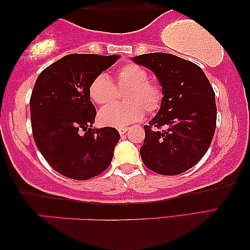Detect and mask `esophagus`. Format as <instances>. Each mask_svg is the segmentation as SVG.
<instances>
[{
	"instance_id": "34e87169",
	"label": "esophagus",
	"mask_w": 250,
	"mask_h": 250,
	"mask_svg": "<svg viewBox=\"0 0 250 250\" xmlns=\"http://www.w3.org/2000/svg\"><path fill=\"white\" fill-rule=\"evenodd\" d=\"M127 127H118V132H119V134L121 135H123V134H125L126 132H127Z\"/></svg>"
}]
</instances>
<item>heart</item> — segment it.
Listing matches in <instances>:
<instances>
[{
  "label": "heart",
  "mask_w": 250,
  "mask_h": 250,
  "mask_svg": "<svg viewBox=\"0 0 250 250\" xmlns=\"http://www.w3.org/2000/svg\"><path fill=\"white\" fill-rule=\"evenodd\" d=\"M146 69L135 63H126L116 71L119 88H128L125 93V104H111L101 109L99 122L105 126L125 127L145 117V109L149 114L156 112L162 105L164 93L159 85L148 81ZM88 95L94 104L105 105L117 97L114 83L104 74L98 75L88 86Z\"/></svg>",
  "instance_id": "obj_1"
}]
</instances>
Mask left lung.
<instances>
[{
    "mask_svg": "<svg viewBox=\"0 0 250 250\" xmlns=\"http://www.w3.org/2000/svg\"><path fill=\"white\" fill-rule=\"evenodd\" d=\"M133 61L155 73L164 93L158 114L143 126L142 162L162 175H179L209 148L216 128L215 92L199 66L174 54H141Z\"/></svg>",
    "mask_w": 250,
    "mask_h": 250,
    "instance_id": "obj_1",
    "label": "left lung"
}]
</instances>
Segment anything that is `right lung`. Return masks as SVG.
Listing matches in <instances>:
<instances>
[{
  "label": "right lung",
  "instance_id": "1",
  "mask_svg": "<svg viewBox=\"0 0 250 250\" xmlns=\"http://www.w3.org/2000/svg\"><path fill=\"white\" fill-rule=\"evenodd\" d=\"M118 58L68 54L37 77L29 101L34 141L61 175L88 180L110 165L121 135L114 127L92 128L97 110L88 86Z\"/></svg>",
  "mask_w": 250,
  "mask_h": 250
}]
</instances>
